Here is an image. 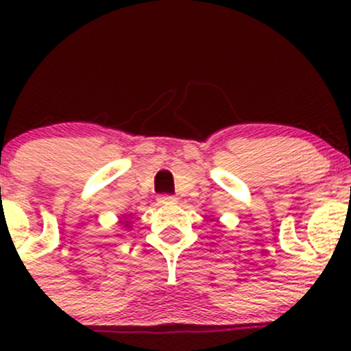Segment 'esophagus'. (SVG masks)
<instances>
[{
  "label": "esophagus",
  "instance_id": "34e87169",
  "mask_svg": "<svg viewBox=\"0 0 351 351\" xmlns=\"http://www.w3.org/2000/svg\"><path fill=\"white\" fill-rule=\"evenodd\" d=\"M176 200H178V198H176L175 195H159L158 197V202L162 205H173V204H176Z\"/></svg>",
  "mask_w": 351,
  "mask_h": 351
}]
</instances>
